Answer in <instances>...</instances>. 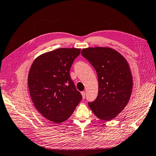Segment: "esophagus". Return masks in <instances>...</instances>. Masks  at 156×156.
Segmentation results:
<instances>
[{
    "mask_svg": "<svg viewBox=\"0 0 156 156\" xmlns=\"http://www.w3.org/2000/svg\"><path fill=\"white\" fill-rule=\"evenodd\" d=\"M81 94H82V99H84L85 98V95H86V94H85V92H81Z\"/></svg>",
    "mask_w": 156,
    "mask_h": 156,
    "instance_id": "1",
    "label": "esophagus"
}]
</instances>
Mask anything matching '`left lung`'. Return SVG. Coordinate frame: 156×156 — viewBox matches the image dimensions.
I'll list each match as a JSON object with an SVG mask.
<instances>
[{"instance_id":"obj_1","label":"left lung","mask_w":156,"mask_h":156,"mask_svg":"<svg viewBox=\"0 0 156 156\" xmlns=\"http://www.w3.org/2000/svg\"><path fill=\"white\" fill-rule=\"evenodd\" d=\"M81 54L98 76V96L88 106L101 120H113L125 108L132 93L133 80L129 64L110 47H88L83 48Z\"/></svg>"}]
</instances>
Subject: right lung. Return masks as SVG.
Returning <instances> with one entry per match:
<instances>
[{
    "label": "right lung",
    "instance_id": "obj_1",
    "mask_svg": "<svg viewBox=\"0 0 156 156\" xmlns=\"http://www.w3.org/2000/svg\"><path fill=\"white\" fill-rule=\"evenodd\" d=\"M80 53V48H57L36 57L30 67L27 84L34 105L56 124L68 120L82 98L69 75Z\"/></svg>",
    "mask_w": 156,
    "mask_h": 156
}]
</instances>
